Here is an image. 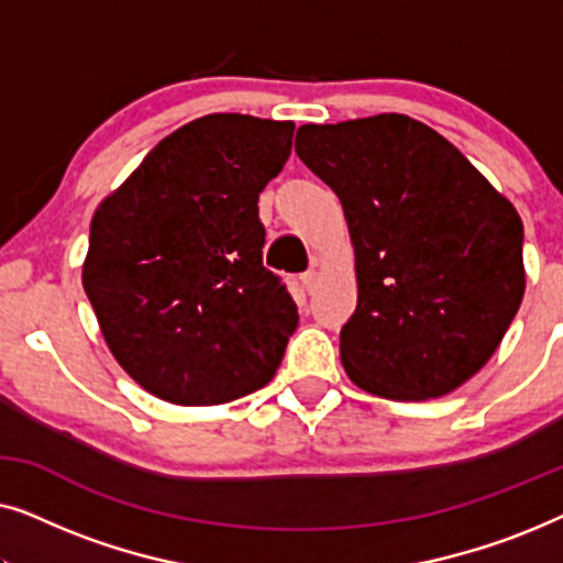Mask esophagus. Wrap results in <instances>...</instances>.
Listing matches in <instances>:
<instances>
[{
  "label": "esophagus",
  "mask_w": 563,
  "mask_h": 563,
  "mask_svg": "<svg viewBox=\"0 0 563 563\" xmlns=\"http://www.w3.org/2000/svg\"><path fill=\"white\" fill-rule=\"evenodd\" d=\"M299 282H302L305 291H312L314 289V272H305L302 276H299Z\"/></svg>",
  "instance_id": "obj_1"
}]
</instances>
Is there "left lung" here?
<instances>
[{
    "instance_id": "obj_1",
    "label": "left lung",
    "mask_w": 563,
    "mask_h": 563,
    "mask_svg": "<svg viewBox=\"0 0 563 563\" xmlns=\"http://www.w3.org/2000/svg\"><path fill=\"white\" fill-rule=\"evenodd\" d=\"M295 151L341 199L356 251L358 302L341 330L351 379L387 399L472 379L526 291L515 207L407 114L302 125Z\"/></svg>"
}]
</instances>
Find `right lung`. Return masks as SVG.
Here are the masks:
<instances>
[{
	"label": "right lung",
	"mask_w": 563,
	"mask_h": 563,
	"mask_svg": "<svg viewBox=\"0 0 563 563\" xmlns=\"http://www.w3.org/2000/svg\"><path fill=\"white\" fill-rule=\"evenodd\" d=\"M291 122L205 114L97 207L84 291L120 366L166 402L222 405L272 382L299 314L264 266L258 195Z\"/></svg>",
	"instance_id": "add662e5"
}]
</instances>
